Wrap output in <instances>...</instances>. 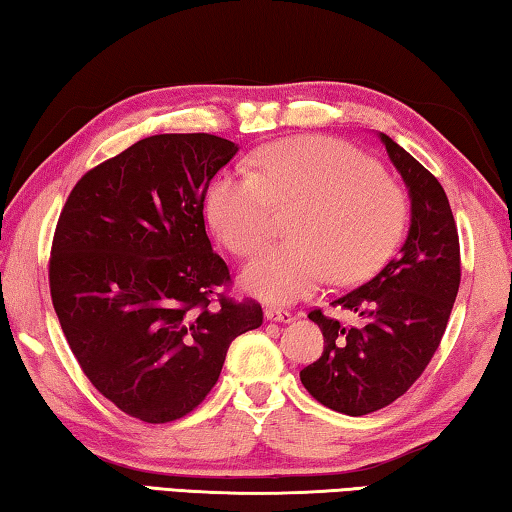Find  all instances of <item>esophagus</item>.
Wrapping results in <instances>:
<instances>
[{
  "label": "esophagus",
  "instance_id": "obj_1",
  "mask_svg": "<svg viewBox=\"0 0 512 512\" xmlns=\"http://www.w3.org/2000/svg\"><path fill=\"white\" fill-rule=\"evenodd\" d=\"M264 316H266V320H271V323H291V320H293L291 311H287V309H275V307H268V309L264 311Z\"/></svg>",
  "mask_w": 512,
  "mask_h": 512
}]
</instances>
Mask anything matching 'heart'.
I'll return each mask as SVG.
<instances>
[{"label": "heart", "mask_w": 512, "mask_h": 512, "mask_svg": "<svg viewBox=\"0 0 512 512\" xmlns=\"http://www.w3.org/2000/svg\"><path fill=\"white\" fill-rule=\"evenodd\" d=\"M259 171L221 173L207 219L232 253L248 257L271 237L277 207H296L293 244L273 246L241 273L250 296L275 305L307 298L336 275L354 282L384 262L402 237V189L366 153L332 137H296L257 151Z\"/></svg>", "instance_id": "obj_1"}]
</instances>
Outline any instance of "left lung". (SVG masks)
I'll list each match as a JSON object with an SVG mask.
<instances>
[{
	"label": "left lung",
	"instance_id": "8db88e82",
	"mask_svg": "<svg viewBox=\"0 0 512 512\" xmlns=\"http://www.w3.org/2000/svg\"><path fill=\"white\" fill-rule=\"evenodd\" d=\"M379 137L409 189V235L377 275L332 302L354 311L357 327L309 311L325 350L300 370L309 395L345 415L379 411L409 391L438 350L461 284V248L443 185L391 137Z\"/></svg>",
	"mask_w": 512,
	"mask_h": 512
}]
</instances>
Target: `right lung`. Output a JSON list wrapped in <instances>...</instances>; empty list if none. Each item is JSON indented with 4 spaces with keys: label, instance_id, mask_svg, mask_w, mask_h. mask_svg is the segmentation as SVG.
Wrapping results in <instances>:
<instances>
[{
    "label": "right lung",
    "instance_id": "1",
    "mask_svg": "<svg viewBox=\"0 0 512 512\" xmlns=\"http://www.w3.org/2000/svg\"><path fill=\"white\" fill-rule=\"evenodd\" d=\"M239 146L207 133L140 140L90 169L60 212L49 289L85 377L149 424L194 411L239 334L262 325L230 300V271L205 232L203 203Z\"/></svg>",
    "mask_w": 512,
    "mask_h": 512
}]
</instances>
